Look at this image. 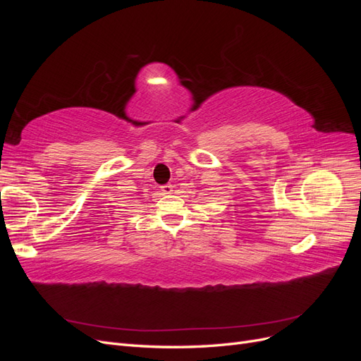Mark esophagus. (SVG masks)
Returning a JSON list of instances; mask_svg holds the SVG:
<instances>
[{
    "label": "esophagus",
    "instance_id": "obj_1",
    "mask_svg": "<svg viewBox=\"0 0 361 361\" xmlns=\"http://www.w3.org/2000/svg\"><path fill=\"white\" fill-rule=\"evenodd\" d=\"M161 191H162L164 194H171V192H173V185H171V183L162 185V187H161Z\"/></svg>",
    "mask_w": 361,
    "mask_h": 361
}]
</instances>
